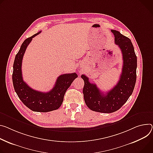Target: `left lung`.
Segmentation results:
<instances>
[{
  "instance_id": "8db88e82",
  "label": "left lung",
  "mask_w": 153,
  "mask_h": 153,
  "mask_svg": "<svg viewBox=\"0 0 153 153\" xmlns=\"http://www.w3.org/2000/svg\"><path fill=\"white\" fill-rule=\"evenodd\" d=\"M111 32L115 36V43L121 51L123 60L122 72L117 85L104 93L96 84H91L86 76H81L84 80L83 93L86 105L93 111L106 114L115 112L126 102L133 92L137 77V56L131 39L118 31Z\"/></svg>"
}]
</instances>
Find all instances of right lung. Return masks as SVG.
<instances>
[{"label": "right lung", "instance_id": "add662e5", "mask_svg": "<svg viewBox=\"0 0 153 153\" xmlns=\"http://www.w3.org/2000/svg\"><path fill=\"white\" fill-rule=\"evenodd\" d=\"M40 32L25 39L22 43L14 61L12 79L17 95L26 107L34 112H48L57 110L61 106L65 92L77 75L76 73L60 75L53 88L46 93L32 89L23 80L21 67L24 54L32 38Z\"/></svg>", "mask_w": 153, "mask_h": 153}]
</instances>
